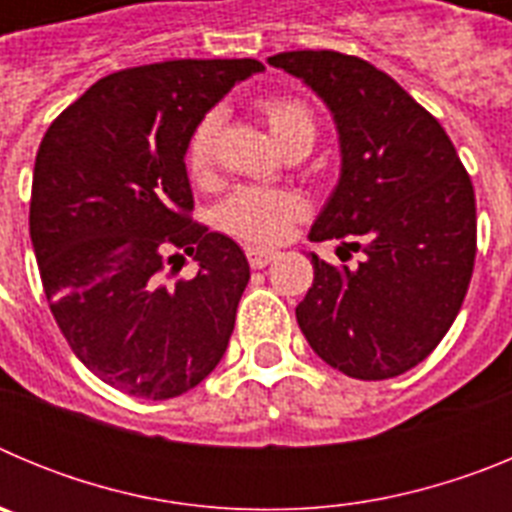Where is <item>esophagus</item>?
<instances>
[{
	"label": "esophagus",
	"mask_w": 512,
	"mask_h": 512,
	"mask_svg": "<svg viewBox=\"0 0 512 512\" xmlns=\"http://www.w3.org/2000/svg\"><path fill=\"white\" fill-rule=\"evenodd\" d=\"M246 256H248V264H251V269H264V266H269L271 261L277 259V251H271V248L251 246V248H246Z\"/></svg>",
	"instance_id": "obj_1"
}]
</instances>
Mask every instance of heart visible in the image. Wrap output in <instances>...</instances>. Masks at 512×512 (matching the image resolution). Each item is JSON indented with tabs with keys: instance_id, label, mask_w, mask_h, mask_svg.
Segmentation results:
<instances>
[{
	"instance_id": "b5f03b06",
	"label": "heart",
	"mask_w": 512,
	"mask_h": 512,
	"mask_svg": "<svg viewBox=\"0 0 512 512\" xmlns=\"http://www.w3.org/2000/svg\"><path fill=\"white\" fill-rule=\"evenodd\" d=\"M261 115L274 133V138L289 148L297 140H315V120L302 99L289 94H274L261 99ZM217 135H220V115L207 112L189 133L184 148V166L194 182H207L215 169ZM307 215V202L292 189L241 187L230 192L215 212L220 230L235 235L241 241L271 246L287 238L289 228Z\"/></svg>"
}]
</instances>
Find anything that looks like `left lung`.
I'll return each mask as SVG.
<instances>
[{
    "label": "left lung",
    "mask_w": 512,
    "mask_h": 512,
    "mask_svg": "<svg viewBox=\"0 0 512 512\" xmlns=\"http://www.w3.org/2000/svg\"><path fill=\"white\" fill-rule=\"evenodd\" d=\"M271 66L297 76L333 112L341 179L310 241L351 238L359 266L325 264L297 305L312 351L364 382L405 374L456 320L477 253V205L441 122L392 76L336 51H287Z\"/></svg>",
    "instance_id": "obj_1"
}]
</instances>
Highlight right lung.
I'll return each mask as SVG.
<instances>
[{
    "mask_svg": "<svg viewBox=\"0 0 512 512\" xmlns=\"http://www.w3.org/2000/svg\"><path fill=\"white\" fill-rule=\"evenodd\" d=\"M256 58H179L104 76L40 140L30 238L76 359L125 395L169 400L220 364L251 279L246 253L189 217L192 128ZM184 250L192 280L163 282Z\"/></svg>",
    "mask_w": 512,
    "mask_h": 512,
    "instance_id": "right-lung-1",
    "label": "right lung"
}]
</instances>
